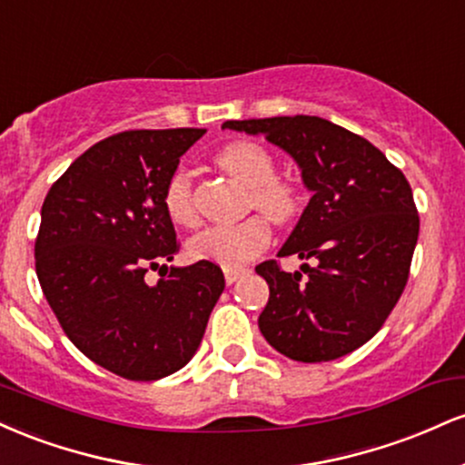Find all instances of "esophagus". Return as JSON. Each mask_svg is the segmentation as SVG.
<instances>
[{
  "label": "esophagus",
  "instance_id": "34e87169",
  "mask_svg": "<svg viewBox=\"0 0 465 465\" xmlns=\"http://www.w3.org/2000/svg\"><path fill=\"white\" fill-rule=\"evenodd\" d=\"M247 271L244 269H225V282L227 284H233V282L238 280V277H242Z\"/></svg>",
  "mask_w": 465,
  "mask_h": 465
}]
</instances>
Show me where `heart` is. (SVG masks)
I'll return each mask as SVG.
<instances>
[{"mask_svg": "<svg viewBox=\"0 0 465 465\" xmlns=\"http://www.w3.org/2000/svg\"><path fill=\"white\" fill-rule=\"evenodd\" d=\"M216 162L244 188L249 207L260 210L273 223H291L300 214L302 192L295 181L277 174L275 154L264 143L238 140L216 154ZM163 207L177 225L196 223L194 185L188 170H174L163 185ZM271 244V227L262 216H249L233 225H212L190 240V255L216 262L225 269H242Z\"/></svg>", "mask_w": 465, "mask_h": 465, "instance_id": "heart-1", "label": "heart"}]
</instances>
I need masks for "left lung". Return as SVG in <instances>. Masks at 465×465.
<instances>
[{
	"label": "left lung",
	"instance_id": "obj_1",
	"mask_svg": "<svg viewBox=\"0 0 465 465\" xmlns=\"http://www.w3.org/2000/svg\"><path fill=\"white\" fill-rule=\"evenodd\" d=\"M225 129L262 133L300 163L312 199L277 258L312 264L286 273L280 260L255 266L269 284L260 332L292 361L350 354L391 314L420 233L402 170L365 137L317 115L227 120Z\"/></svg>",
	"mask_w": 465,
	"mask_h": 465
}]
</instances>
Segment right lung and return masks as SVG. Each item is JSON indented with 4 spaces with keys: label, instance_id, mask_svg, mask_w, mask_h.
<instances>
[{
    "label": "right lung",
    "instance_id": "1",
    "mask_svg": "<svg viewBox=\"0 0 465 465\" xmlns=\"http://www.w3.org/2000/svg\"><path fill=\"white\" fill-rule=\"evenodd\" d=\"M205 129L122 131L54 181L35 240L36 277L63 332L126 381H159L199 350L225 275L216 262L165 266L181 242L163 185ZM159 270L154 287L143 277Z\"/></svg>",
    "mask_w": 465,
    "mask_h": 465
}]
</instances>
